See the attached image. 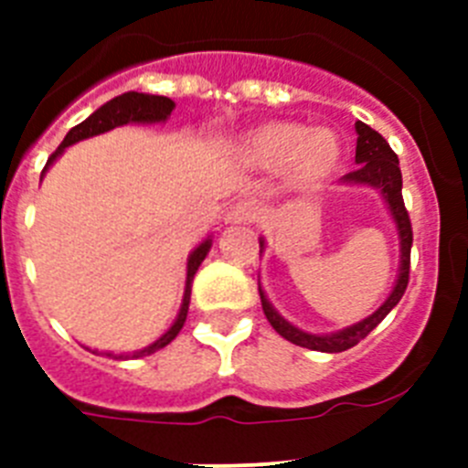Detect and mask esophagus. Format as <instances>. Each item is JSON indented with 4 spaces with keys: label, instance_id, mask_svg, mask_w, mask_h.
<instances>
[{
    "label": "esophagus",
    "instance_id": "esophagus-1",
    "mask_svg": "<svg viewBox=\"0 0 468 468\" xmlns=\"http://www.w3.org/2000/svg\"><path fill=\"white\" fill-rule=\"evenodd\" d=\"M255 218H258V208L253 204H248V201H239V204H234L227 210L225 222H229V225H248Z\"/></svg>",
    "mask_w": 468,
    "mask_h": 468
}]
</instances>
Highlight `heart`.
<instances>
[{
    "label": "heart",
    "instance_id": "1",
    "mask_svg": "<svg viewBox=\"0 0 468 468\" xmlns=\"http://www.w3.org/2000/svg\"><path fill=\"white\" fill-rule=\"evenodd\" d=\"M237 154L246 166L260 171L283 168L292 187H312L340 164L342 143L330 128H307L300 122L274 119L250 128L239 140Z\"/></svg>",
    "mask_w": 468,
    "mask_h": 468
}]
</instances>
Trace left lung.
<instances>
[{"mask_svg": "<svg viewBox=\"0 0 468 468\" xmlns=\"http://www.w3.org/2000/svg\"><path fill=\"white\" fill-rule=\"evenodd\" d=\"M356 171L346 173L342 177V185H366V187H373L382 194L384 204H387L388 213H391V220H394L396 231H399V241H400V264H399V276H396V283L388 292L387 300L379 304V309H375L373 314L358 324L349 325V328L335 330V333L325 335H314L304 333V330L295 328L291 321H285L274 307L271 302L264 295L262 285L258 283L260 288V300H262V309L267 321L271 324V328L285 337L288 342L297 346H304V349L312 351H325V354H337V351H346L351 346H356L363 337H367L370 330L378 328L382 324V318L387 316L391 309L396 307L403 297L405 288H408V276H410V248H412V227L410 218H408V210H405L403 204V177H400L399 168V156L394 154V150L388 147L387 140L367 126V123L356 122ZM264 239H260V253H264Z\"/></svg>", "mask_w": 468, "mask_h": 468, "instance_id": "1", "label": "left lung"}]
</instances>
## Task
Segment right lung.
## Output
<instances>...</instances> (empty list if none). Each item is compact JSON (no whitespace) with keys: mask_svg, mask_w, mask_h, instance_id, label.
<instances>
[{"mask_svg":"<svg viewBox=\"0 0 468 468\" xmlns=\"http://www.w3.org/2000/svg\"><path fill=\"white\" fill-rule=\"evenodd\" d=\"M173 110H176V102H173L171 98H166V95H150V93H138V90H128V93H122V95H117V98H112L110 102H105L102 107H98V110H95L89 119H84L81 123H77L74 128H69V133L65 135V140L60 143V147H58V150L48 156L47 166H44V171H41V177H44V173L48 171V166H51L53 161H56L58 156L68 150L69 144L80 143V140H86V138H93V135L107 133V131H112V128L126 126V123H164L168 117H171ZM210 246H213V239L208 237L198 243L192 253H189L183 304H180V312H177V316H176V321H173L171 328L161 335L159 340L152 342L150 346H144V349H140V351H133V354H128V356L119 354V358L150 356V354L164 349V346L171 345V342L176 340L177 333L183 330L185 318H187V312H189V295H192L194 274H197V270L201 267V262L206 260V255H208ZM107 356H114V354H107Z\"/></svg>","mask_w":468,"mask_h":468,"instance_id":"add662e5","label":"right lung"}]
</instances>
